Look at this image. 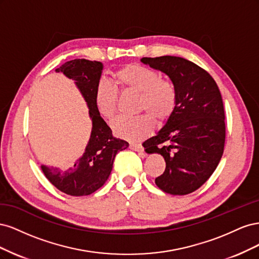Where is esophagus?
I'll list each match as a JSON object with an SVG mask.
<instances>
[{"instance_id":"1","label":"esophagus","mask_w":259,"mask_h":259,"mask_svg":"<svg viewBox=\"0 0 259 259\" xmlns=\"http://www.w3.org/2000/svg\"><path fill=\"white\" fill-rule=\"evenodd\" d=\"M130 148L132 149V150H134V151H143V150H144L143 146L140 145V144H134V143H132V144H130Z\"/></svg>"}]
</instances>
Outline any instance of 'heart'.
Listing matches in <instances>:
<instances>
[{
	"label": "heart",
	"mask_w": 259,
	"mask_h": 259,
	"mask_svg": "<svg viewBox=\"0 0 259 259\" xmlns=\"http://www.w3.org/2000/svg\"><path fill=\"white\" fill-rule=\"evenodd\" d=\"M116 84L123 91L139 93L138 110L145 111L136 116H121L112 124L117 136L137 142L150 134L156 121L165 122L177 106V90L169 80L163 79L155 70L139 64H128L113 73ZM94 103L98 113L111 121L117 111L119 94L114 86L100 81L95 90Z\"/></svg>",
	"instance_id": "obj_1"
}]
</instances>
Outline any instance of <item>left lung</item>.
Wrapping results in <instances>:
<instances>
[{
    "instance_id": "obj_1",
    "label": "left lung",
    "mask_w": 259,
    "mask_h": 259,
    "mask_svg": "<svg viewBox=\"0 0 259 259\" xmlns=\"http://www.w3.org/2000/svg\"><path fill=\"white\" fill-rule=\"evenodd\" d=\"M144 64L164 72L177 90V106L156 136L143 144L147 153H160L166 163L155 185L184 195L206 183L221 161L226 123L223 98L210 74L176 56L144 57Z\"/></svg>"
}]
</instances>
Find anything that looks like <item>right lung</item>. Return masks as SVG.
Returning a JSON list of instances; mask_svg holds the SVG:
<instances>
[{
	"instance_id": "add662e5",
	"label": "right lung",
	"mask_w": 259,
	"mask_h": 259,
	"mask_svg": "<svg viewBox=\"0 0 259 259\" xmlns=\"http://www.w3.org/2000/svg\"><path fill=\"white\" fill-rule=\"evenodd\" d=\"M101 70V62L88 59L70 60L56 69V72H64L69 79L75 81L88 103L93 122L90 143L82 158L72 167L61 171L56 167L42 166L44 175L53 186L73 197L89 195L103 187L111 173L116 153L128 147L127 142L112 135L111 128L100 116L94 103Z\"/></svg>"
}]
</instances>
